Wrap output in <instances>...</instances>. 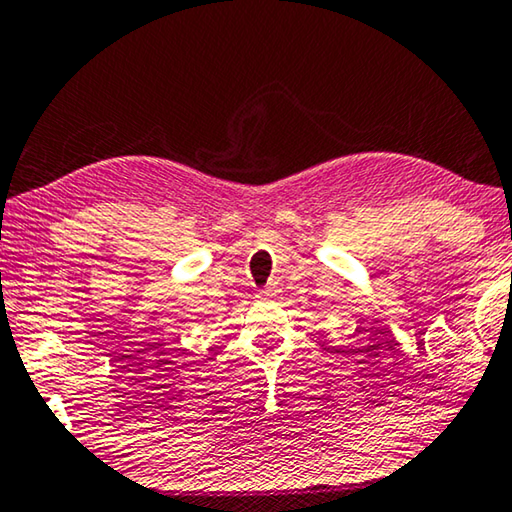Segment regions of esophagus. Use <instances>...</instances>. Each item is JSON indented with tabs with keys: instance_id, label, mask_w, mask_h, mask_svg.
Instances as JSON below:
<instances>
[{
	"instance_id": "obj_1",
	"label": "esophagus",
	"mask_w": 512,
	"mask_h": 512,
	"mask_svg": "<svg viewBox=\"0 0 512 512\" xmlns=\"http://www.w3.org/2000/svg\"><path fill=\"white\" fill-rule=\"evenodd\" d=\"M258 297H261V300H272V297H277V290L263 288V290H258Z\"/></svg>"
}]
</instances>
